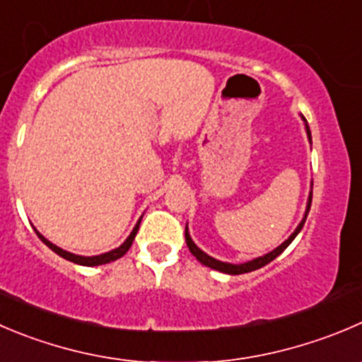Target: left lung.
I'll list each match as a JSON object with an SVG mask.
<instances>
[{"mask_svg":"<svg viewBox=\"0 0 362 362\" xmlns=\"http://www.w3.org/2000/svg\"><path fill=\"white\" fill-rule=\"evenodd\" d=\"M304 122H306V118H304ZM306 132H308V138H310V141H311V132H310V127H308V124H306ZM311 198H313V192H310V198H308L306 214H304V219L300 221L299 226L296 228V231H293V233L290 235V237L286 238V240L283 242L281 245H278V247H276L274 251L267 252V255L259 256V258H255V259H251V262H245V263H238V265H233V263H226V262H219V259L212 258V256H209V255H206V252H203L202 249H199L198 245H196L194 242H192L191 235H189V231H187V226H185V242H187L189 251H191L192 255L196 256V259H198L199 263H203V265L210 267V269H214V270H219V272H224V274L237 276V274H245V272H252V270L259 269V267H263V265H267V263L272 262V259H274L276 256L281 255V252L285 251V249L288 247L290 244H292V240L297 237V235H299V231L303 230L304 223H306L308 212H310V209H311Z\"/></svg>","mask_w":362,"mask_h":362,"instance_id":"left-lung-1","label":"left lung"}]
</instances>
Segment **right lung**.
I'll use <instances>...</instances> for the list:
<instances>
[{
	"label": "right lung",
	"mask_w": 362,
	"mask_h": 362,
	"mask_svg": "<svg viewBox=\"0 0 362 362\" xmlns=\"http://www.w3.org/2000/svg\"><path fill=\"white\" fill-rule=\"evenodd\" d=\"M139 223H141V219L138 221V224H136V226H134V230H132V233L129 235V237H127V240H125L124 244L120 245V247L113 249V251H110V252H104V255H99V256H79V255H74V252H69V251H65V249L58 247V245H54V244H52V242H49L47 238H45V237H42V235L38 233L37 230H35V231H37L38 238H40V240L44 242V244L47 245L49 249H52V251H54L56 255H59V256H62V258L69 259V262H74V263H77V265H84V267H95V265H104V263H110V262H115V259L122 258V256H124L125 252L129 251V247H131V245H132V240H134L136 233H138V230H139Z\"/></svg>",
	"instance_id": "add662e5"
}]
</instances>
